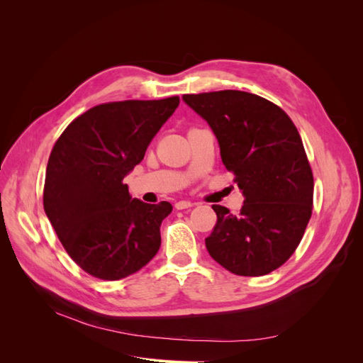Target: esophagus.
I'll return each instance as SVG.
<instances>
[{"label": "esophagus", "mask_w": 363, "mask_h": 363, "mask_svg": "<svg viewBox=\"0 0 363 363\" xmlns=\"http://www.w3.org/2000/svg\"><path fill=\"white\" fill-rule=\"evenodd\" d=\"M192 206H194V203H191V201H177V203H175V208H177V211H183V208H189Z\"/></svg>", "instance_id": "esophagus-1"}]
</instances>
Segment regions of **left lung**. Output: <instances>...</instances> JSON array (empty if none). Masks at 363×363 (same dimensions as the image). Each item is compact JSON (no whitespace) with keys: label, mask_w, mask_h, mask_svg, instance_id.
<instances>
[{"label":"left lung","mask_w":363,"mask_h":363,"mask_svg":"<svg viewBox=\"0 0 363 363\" xmlns=\"http://www.w3.org/2000/svg\"><path fill=\"white\" fill-rule=\"evenodd\" d=\"M184 103L212 127L227 171L244 195L239 215L213 204L206 248L236 276L280 268L301 242L313 208V174L286 112L242 91L186 94Z\"/></svg>","instance_id":"left-lung-1"}]
</instances>
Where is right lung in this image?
<instances>
[{
    "instance_id": "right-lung-1",
    "label": "right lung",
    "mask_w": 363,
    "mask_h": 363,
    "mask_svg": "<svg viewBox=\"0 0 363 363\" xmlns=\"http://www.w3.org/2000/svg\"><path fill=\"white\" fill-rule=\"evenodd\" d=\"M179 96L95 106L54 144L43 208L69 257L101 280L131 276L156 256L172 206L131 199L124 177L174 113Z\"/></svg>"
}]
</instances>
